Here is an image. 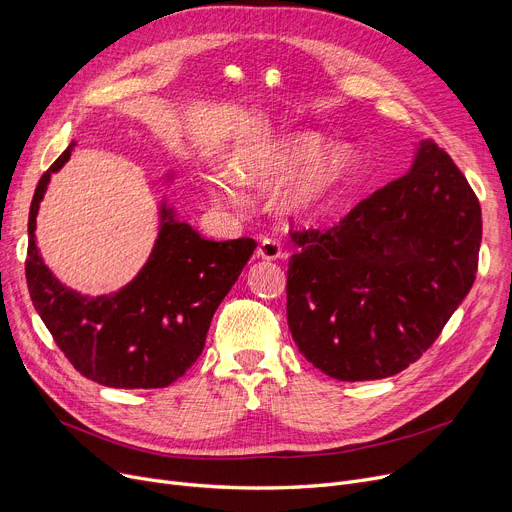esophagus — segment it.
Instances as JSON below:
<instances>
[{"label":"esophagus","mask_w":512,"mask_h":512,"mask_svg":"<svg viewBox=\"0 0 512 512\" xmlns=\"http://www.w3.org/2000/svg\"><path fill=\"white\" fill-rule=\"evenodd\" d=\"M257 257H261V259H265V261H276V259H280V257H282L280 242L274 240V238H267V236L261 238L259 247H257Z\"/></svg>","instance_id":"esophagus-1"}]
</instances>
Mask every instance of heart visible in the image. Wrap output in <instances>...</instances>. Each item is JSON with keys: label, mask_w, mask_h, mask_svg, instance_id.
I'll use <instances>...</instances> for the list:
<instances>
[{"label": "heart", "mask_w": 512, "mask_h": 512, "mask_svg": "<svg viewBox=\"0 0 512 512\" xmlns=\"http://www.w3.org/2000/svg\"><path fill=\"white\" fill-rule=\"evenodd\" d=\"M324 139L315 132H288L257 141L232 153L228 174L238 184H267L292 174L280 191L278 203L290 215L311 213L334 188L353 172L357 155L348 145H334L316 155ZM209 195L215 203H234V188L224 180H209Z\"/></svg>", "instance_id": "heart-1"}]
</instances>
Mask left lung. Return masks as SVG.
Masks as SVG:
<instances>
[{
	"instance_id": "1",
	"label": "left lung",
	"mask_w": 512,
	"mask_h": 512,
	"mask_svg": "<svg viewBox=\"0 0 512 512\" xmlns=\"http://www.w3.org/2000/svg\"><path fill=\"white\" fill-rule=\"evenodd\" d=\"M286 315L303 357L340 382L382 380L415 363L469 294L481 207L434 141L411 170L330 230L290 232Z\"/></svg>"
}]
</instances>
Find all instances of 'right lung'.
<instances>
[{
  "mask_svg": "<svg viewBox=\"0 0 512 512\" xmlns=\"http://www.w3.org/2000/svg\"><path fill=\"white\" fill-rule=\"evenodd\" d=\"M76 143L41 176L29 213L26 284L60 351L85 378L107 388H166L205 346L215 309L253 255V238L207 240L161 201L159 232L143 270L118 292L87 297L64 286L43 263L35 230L53 172ZM172 180V176H168Z\"/></svg>",
  "mask_w": 512,
  "mask_h": 512,
  "instance_id": "obj_1",
  "label": "right lung"
}]
</instances>
